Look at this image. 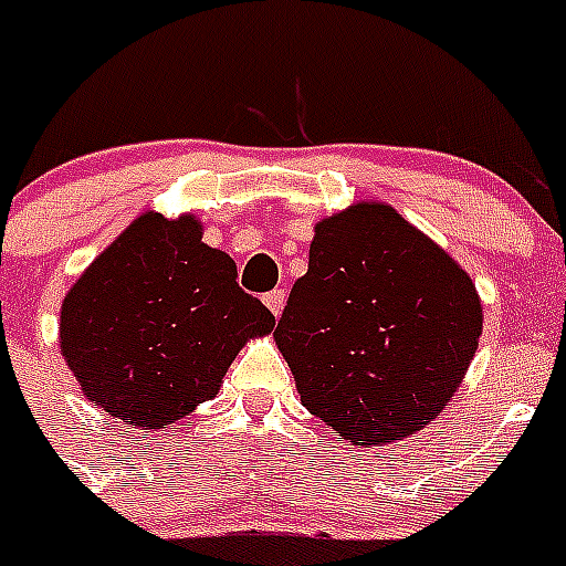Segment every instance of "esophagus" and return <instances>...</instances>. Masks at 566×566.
<instances>
[{"instance_id": "1", "label": "esophagus", "mask_w": 566, "mask_h": 566, "mask_svg": "<svg viewBox=\"0 0 566 566\" xmlns=\"http://www.w3.org/2000/svg\"><path fill=\"white\" fill-rule=\"evenodd\" d=\"M263 303H266V308L274 317H280V314H283V306H286V292H283V289H274V292H269L266 297H263Z\"/></svg>"}]
</instances>
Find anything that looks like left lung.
Segmentation results:
<instances>
[{"instance_id":"1","label":"left lung","mask_w":566,"mask_h":566,"mask_svg":"<svg viewBox=\"0 0 566 566\" xmlns=\"http://www.w3.org/2000/svg\"><path fill=\"white\" fill-rule=\"evenodd\" d=\"M476 283L388 203L319 218L274 343L300 402L354 444L405 439L459 391L482 337Z\"/></svg>"}]
</instances>
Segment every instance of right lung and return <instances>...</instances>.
I'll return each instance as SVG.
<instances>
[{"instance_id":"obj_1","label":"right lung","mask_w":566,"mask_h":566,"mask_svg":"<svg viewBox=\"0 0 566 566\" xmlns=\"http://www.w3.org/2000/svg\"><path fill=\"white\" fill-rule=\"evenodd\" d=\"M272 328L192 212L149 209L64 294L59 345L90 402L158 431L221 391L240 348Z\"/></svg>"}]
</instances>
